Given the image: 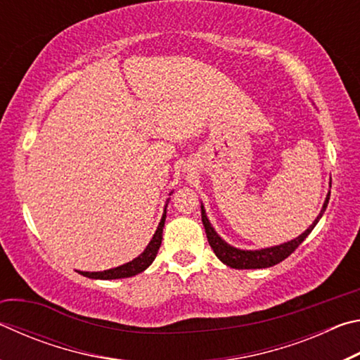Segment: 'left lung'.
I'll use <instances>...</instances> for the list:
<instances>
[{
    "label": "left lung",
    "instance_id": "obj_1",
    "mask_svg": "<svg viewBox=\"0 0 360 360\" xmlns=\"http://www.w3.org/2000/svg\"><path fill=\"white\" fill-rule=\"evenodd\" d=\"M330 187H332V179H330ZM328 200H330V191H328L327 197L324 200V205H322V210L314 219V222L309 225V227L303 231L302 235H298L297 238L281 243V245L270 246V248H262V249H240L229 245L227 241L222 240L221 236L217 235V231L212 227L208 216H206L205 206L202 203V222L205 225L206 236H208L210 246L212 251L217 255V259L230 268H236V270H252V268H268L283 262L285 257L295 251V249L302 245L304 238L311 233L316 224L319 222V219L324 214V211L328 205Z\"/></svg>",
    "mask_w": 360,
    "mask_h": 360
}]
</instances>
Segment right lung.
<instances>
[{
  "mask_svg": "<svg viewBox=\"0 0 360 360\" xmlns=\"http://www.w3.org/2000/svg\"><path fill=\"white\" fill-rule=\"evenodd\" d=\"M173 193V191L169 192V195ZM169 198H167L165 208H163V214L160 222H158V227L155 230L154 236L149 241V245L146 246L144 251L127 264L115 266V268H109V270L105 271H79L82 276L92 278V279H122V278H130L135 276L138 273H143L146 268H148L152 262H154L155 255L158 252V248L162 245V233H163V225H165V217H167V206H168Z\"/></svg>",
  "mask_w": 360,
  "mask_h": 360,
  "instance_id": "right-lung-1",
  "label": "right lung"
}]
</instances>
